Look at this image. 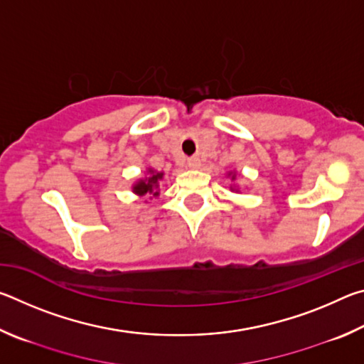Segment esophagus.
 I'll return each instance as SVG.
<instances>
[{"label":"esophagus","mask_w":364,"mask_h":364,"mask_svg":"<svg viewBox=\"0 0 364 364\" xmlns=\"http://www.w3.org/2000/svg\"><path fill=\"white\" fill-rule=\"evenodd\" d=\"M188 167H189L191 170H197V168H200V159H197V157H191V159L188 160Z\"/></svg>","instance_id":"34e87169"}]
</instances>
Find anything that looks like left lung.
<instances>
[{
    "label": "left lung",
    "mask_w": 364,
    "mask_h": 364,
    "mask_svg": "<svg viewBox=\"0 0 364 364\" xmlns=\"http://www.w3.org/2000/svg\"><path fill=\"white\" fill-rule=\"evenodd\" d=\"M226 175H228V178H230L231 181H236V178H237V171H236V170H231V171H228ZM230 189L232 191V193H239V186H237V184H231Z\"/></svg>",
    "instance_id": "8db88e82"
}]
</instances>
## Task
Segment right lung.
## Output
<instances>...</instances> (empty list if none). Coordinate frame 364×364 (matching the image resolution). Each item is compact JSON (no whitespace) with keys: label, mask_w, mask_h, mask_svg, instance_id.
Instances as JSON below:
<instances>
[{"label":"right lung","mask_w":364,"mask_h":364,"mask_svg":"<svg viewBox=\"0 0 364 364\" xmlns=\"http://www.w3.org/2000/svg\"><path fill=\"white\" fill-rule=\"evenodd\" d=\"M165 173L164 171H157L152 167L146 168V175L143 178H138L136 181L132 184V191L133 194L139 196L141 199H152V197H159L160 196V181L164 180Z\"/></svg>","instance_id":"obj_1"}]
</instances>
